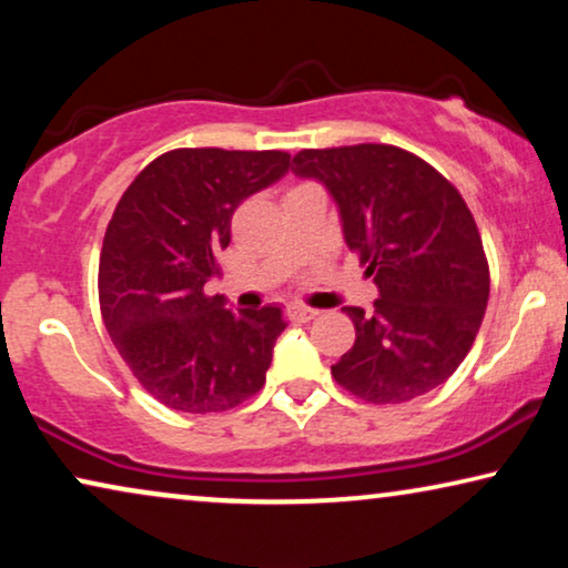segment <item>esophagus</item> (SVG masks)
Wrapping results in <instances>:
<instances>
[{"label":"esophagus","mask_w":568,"mask_h":568,"mask_svg":"<svg viewBox=\"0 0 568 568\" xmlns=\"http://www.w3.org/2000/svg\"><path fill=\"white\" fill-rule=\"evenodd\" d=\"M286 317H290L292 323H307L313 321V317H317V310L305 307V305H292L286 307Z\"/></svg>","instance_id":"esophagus-1"}]
</instances>
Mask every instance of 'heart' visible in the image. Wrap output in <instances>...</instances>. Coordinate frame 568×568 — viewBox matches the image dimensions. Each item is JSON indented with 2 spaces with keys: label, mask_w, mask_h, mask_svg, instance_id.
I'll return each instance as SVG.
<instances>
[{
  "label": "heart",
  "mask_w": 568,
  "mask_h": 568,
  "mask_svg": "<svg viewBox=\"0 0 568 568\" xmlns=\"http://www.w3.org/2000/svg\"><path fill=\"white\" fill-rule=\"evenodd\" d=\"M300 185H305V183H300ZM294 189H297V185H294Z\"/></svg>",
  "instance_id": "obj_1"
}]
</instances>
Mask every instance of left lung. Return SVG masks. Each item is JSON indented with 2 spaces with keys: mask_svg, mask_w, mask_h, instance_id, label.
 Returning <instances> with one entry per match:
<instances>
[{
  "mask_svg": "<svg viewBox=\"0 0 568 568\" xmlns=\"http://www.w3.org/2000/svg\"><path fill=\"white\" fill-rule=\"evenodd\" d=\"M336 199L348 251L375 276V310L346 307L356 341L331 367L356 398L406 403L447 383L484 323L491 276L460 191L418 154L352 144L294 154Z\"/></svg>",
  "mask_w": 568,
  "mask_h": 568,
  "instance_id": "left-lung-1",
  "label": "left lung"
}]
</instances>
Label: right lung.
Here are the masks:
<instances>
[{"label":"right lung","instance_id":"add662e5","mask_svg":"<svg viewBox=\"0 0 568 568\" xmlns=\"http://www.w3.org/2000/svg\"><path fill=\"white\" fill-rule=\"evenodd\" d=\"M290 152L183 146L139 173L108 222L98 266L100 313L121 359L162 406L216 414L266 383L278 307L232 310L204 284L251 193L290 170Z\"/></svg>","mask_w":568,"mask_h":568}]
</instances>
